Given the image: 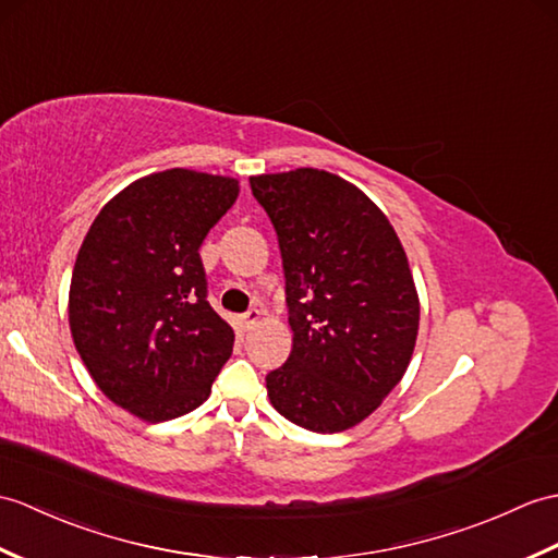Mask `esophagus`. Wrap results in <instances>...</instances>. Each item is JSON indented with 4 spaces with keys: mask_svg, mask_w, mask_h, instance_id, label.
<instances>
[{
    "mask_svg": "<svg viewBox=\"0 0 558 558\" xmlns=\"http://www.w3.org/2000/svg\"><path fill=\"white\" fill-rule=\"evenodd\" d=\"M258 318H262V311L258 308H252V311H247V314H242V316H238L235 318V323H238V328L240 330H252L256 323H258Z\"/></svg>",
    "mask_w": 558,
    "mask_h": 558,
    "instance_id": "obj_1",
    "label": "esophagus"
}]
</instances>
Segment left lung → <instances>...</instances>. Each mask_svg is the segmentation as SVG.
Wrapping results in <instances>:
<instances>
[{"label": "left lung", "mask_w": 558, "mask_h": 558, "mask_svg": "<svg viewBox=\"0 0 558 558\" xmlns=\"http://www.w3.org/2000/svg\"><path fill=\"white\" fill-rule=\"evenodd\" d=\"M278 232L292 352L266 375L280 416L342 433L404 378L421 304L409 258L387 216L349 180L296 168L252 175Z\"/></svg>", "instance_id": "1"}]
</instances>
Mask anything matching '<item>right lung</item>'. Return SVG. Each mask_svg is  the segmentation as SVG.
I'll list each match as a JSON object with an SVG mask.
<instances>
[{
	"mask_svg": "<svg viewBox=\"0 0 558 558\" xmlns=\"http://www.w3.org/2000/svg\"><path fill=\"white\" fill-rule=\"evenodd\" d=\"M228 175L168 168L104 204L77 252L69 326L99 390L147 423L211 395L235 332L206 302L199 247L235 204Z\"/></svg>",
	"mask_w": 558,
	"mask_h": 558,
	"instance_id": "right-lung-1",
	"label": "right lung"
}]
</instances>
